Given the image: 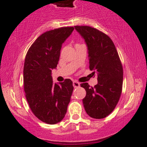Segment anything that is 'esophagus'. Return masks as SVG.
Instances as JSON below:
<instances>
[{
	"instance_id": "1",
	"label": "esophagus",
	"mask_w": 147,
	"mask_h": 147,
	"mask_svg": "<svg viewBox=\"0 0 147 147\" xmlns=\"http://www.w3.org/2000/svg\"><path fill=\"white\" fill-rule=\"evenodd\" d=\"M72 85H73L74 87H78L80 86V83L77 81H73V83H72Z\"/></svg>"
}]
</instances>
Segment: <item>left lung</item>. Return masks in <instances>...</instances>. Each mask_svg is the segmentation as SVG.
Listing matches in <instances>:
<instances>
[{
  "label": "left lung",
  "mask_w": 147,
  "mask_h": 147,
  "mask_svg": "<svg viewBox=\"0 0 147 147\" xmlns=\"http://www.w3.org/2000/svg\"><path fill=\"white\" fill-rule=\"evenodd\" d=\"M75 28L86 42L90 69L98 75V84L94 87L87 83L81 84L86 91L83 99L85 110L91 117L103 119L113 112L119 100L123 66L116 47L108 35L87 26H75Z\"/></svg>",
  "instance_id": "left-lung-1"
}]
</instances>
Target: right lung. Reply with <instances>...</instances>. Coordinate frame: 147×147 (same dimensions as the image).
<instances>
[{
    "mask_svg": "<svg viewBox=\"0 0 147 147\" xmlns=\"http://www.w3.org/2000/svg\"><path fill=\"white\" fill-rule=\"evenodd\" d=\"M73 27H62L40 35L29 48L24 66V89L31 111L38 119L55 124L64 119L73 86L69 79L53 83L51 70L57 67L62 43Z\"/></svg>",
    "mask_w": 147,
    "mask_h": 147,
    "instance_id": "add662e5",
    "label": "right lung"
}]
</instances>
